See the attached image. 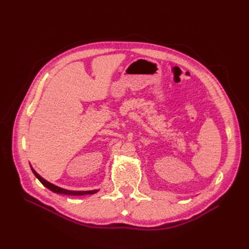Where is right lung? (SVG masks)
<instances>
[{
	"instance_id": "1",
	"label": "right lung",
	"mask_w": 249,
	"mask_h": 249,
	"mask_svg": "<svg viewBox=\"0 0 249 249\" xmlns=\"http://www.w3.org/2000/svg\"><path fill=\"white\" fill-rule=\"evenodd\" d=\"M30 166H31V165H30ZM31 169H32L33 174L35 175V177H36L39 180H40L41 184H42L44 187H46L47 189H49L50 191L54 192V193L63 194V195H71V196H83V195H93V194H96V193L98 192V190H93V191H69V190H65V189L59 188V187H57V186H55V185H53V184H51V182L45 180L42 177L39 176V175L34 171L32 166H31Z\"/></svg>"
}]
</instances>
